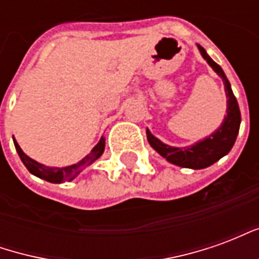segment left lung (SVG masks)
<instances>
[{"label":"left lung","instance_id":"8db88e82","mask_svg":"<svg viewBox=\"0 0 259 259\" xmlns=\"http://www.w3.org/2000/svg\"><path fill=\"white\" fill-rule=\"evenodd\" d=\"M197 47L200 50L202 58L205 59L208 65L213 69V72L222 79L223 84H225V93H226V98H228V109H226L223 122L208 137L186 147L168 146L147 129V140L161 157H163L168 162L174 163V165L189 169L208 168L212 163H215L226 154H229L236 141V137L239 135L240 122H241L239 104L232 91L226 74L215 61H212L211 57L206 54L205 50L201 47L200 44H197Z\"/></svg>","mask_w":259,"mask_h":259}]
</instances>
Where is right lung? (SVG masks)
Returning <instances> with one entry per match:
<instances>
[{
    "label": "right lung",
    "instance_id": "1",
    "mask_svg": "<svg viewBox=\"0 0 259 259\" xmlns=\"http://www.w3.org/2000/svg\"><path fill=\"white\" fill-rule=\"evenodd\" d=\"M14 144L16 151L19 154L20 159H22V162H23V165H25L31 175H34V176L40 178V179L47 180L50 183H64V182L73 180L83 169L90 166L91 163L96 162L97 159L101 157L102 152H104V148H105V137H101L100 141L97 143V146L91 150L90 154H87L83 159H80L79 162L69 165V166H64V168L47 166L44 163H40L34 161V159H31L29 155H26L25 152L22 151V148L18 144V141L15 140V137Z\"/></svg>",
    "mask_w": 259,
    "mask_h": 259
}]
</instances>
